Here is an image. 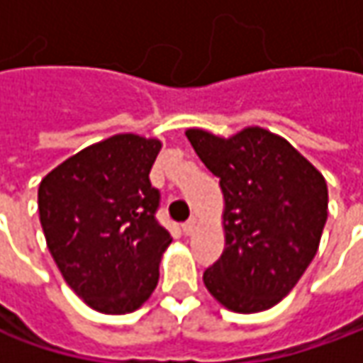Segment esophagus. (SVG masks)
Segmentation results:
<instances>
[{"label":"esophagus","mask_w":363,"mask_h":363,"mask_svg":"<svg viewBox=\"0 0 363 363\" xmlns=\"http://www.w3.org/2000/svg\"><path fill=\"white\" fill-rule=\"evenodd\" d=\"M182 230H184V234H186V236L194 234V230H196V220H188L186 224H182Z\"/></svg>","instance_id":"esophagus-1"}]
</instances>
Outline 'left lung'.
<instances>
[{"mask_svg": "<svg viewBox=\"0 0 363 363\" xmlns=\"http://www.w3.org/2000/svg\"><path fill=\"white\" fill-rule=\"evenodd\" d=\"M186 137L224 194L226 246L203 272V285L236 313L271 309L319 248L328 184L286 139L260 127L228 139L202 129Z\"/></svg>", "mask_w": 363, "mask_h": 363, "instance_id": "8db88e82", "label": "left lung"}]
</instances>
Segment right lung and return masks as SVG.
<instances>
[{"instance_id":"1","label":"right lung","mask_w":363,"mask_h":363,"mask_svg":"<svg viewBox=\"0 0 363 363\" xmlns=\"http://www.w3.org/2000/svg\"><path fill=\"white\" fill-rule=\"evenodd\" d=\"M157 139L113 135L52 169L38 188L40 224L64 281L94 311L139 309L160 281L172 242L157 222L149 172Z\"/></svg>"}]
</instances>
